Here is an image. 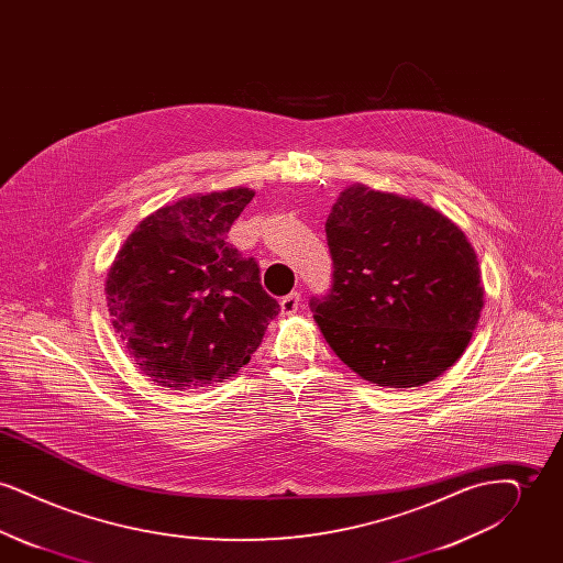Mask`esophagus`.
<instances>
[{"instance_id": "34e87169", "label": "esophagus", "mask_w": 563, "mask_h": 563, "mask_svg": "<svg viewBox=\"0 0 563 563\" xmlns=\"http://www.w3.org/2000/svg\"><path fill=\"white\" fill-rule=\"evenodd\" d=\"M299 306H301V295L297 294V291L285 295V297L280 299V310H283V314H295V312L299 310Z\"/></svg>"}]
</instances>
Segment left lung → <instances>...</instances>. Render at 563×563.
Here are the masks:
<instances>
[{"mask_svg": "<svg viewBox=\"0 0 563 563\" xmlns=\"http://www.w3.org/2000/svg\"><path fill=\"white\" fill-rule=\"evenodd\" d=\"M324 232L333 283L310 308L331 350L386 388L422 386L452 367L483 308L464 232L420 200L361 184L340 194Z\"/></svg>", "mask_w": 563, "mask_h": 563, "instance_id": "1", "label": "left lung"}]
</instances>
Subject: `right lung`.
<instances>
[{
  "instance_id": "right-lung-1",
  "label": "right lung",
  "mask_w": 563,
  "mask_h": 563,
  "mask_svg": "<svg viewBox=\"0 0 563 563\" xmlns=\"http://www.w3.org/2000/svg\"><path fill=\"white\" fill-rule=\"evenodd\" d=\"M249 188L184 198L143 219L109 269V317L136 367L170 390L213 386L251 361L280 306L228 232Z\"/></svg>"
}]
</instances>
